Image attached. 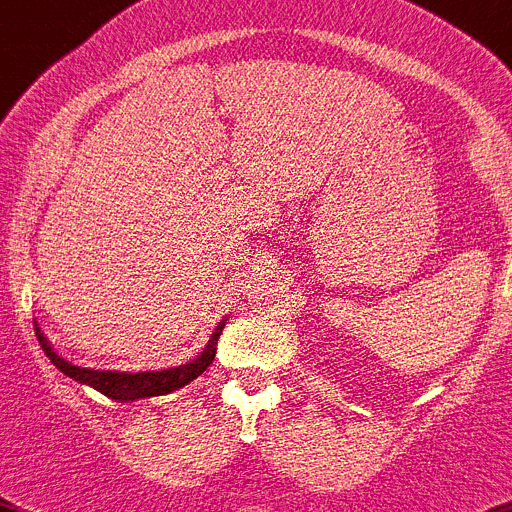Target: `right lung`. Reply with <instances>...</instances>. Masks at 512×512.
<instances>
[{
  "label": "right lung",
  "instance_id": "obj_1",
  "mask_svg": "<svg viewBox=\"0 0 512 512\" xmlns=\"http://www.w3.org/2000/svg\"><path fill=\"white\" fill-rule=\"evenodd\" d=\"M222 327H225V320L215 327L212 337L207 340L205 350L195 357L192 362L180 367H167V370H152V372H117V370H89V367H79L67 362L64 357H59L57 352L52 350L49 340L44 337V332L34 325V332H37V340L42 345L44 355L54 362L57 370H62L64 375L72 377V380L82 382V385H89V388L99 390L107 398L117 400V403H130V400L140 398H157V395H167L172 390L185 388L187 382H192L195 377H200L207 367L212 365L217 352V337L222 335Z\"/></svg>",
  "mask_w": 512,
  "mask_h": 512
}]
</instances>
